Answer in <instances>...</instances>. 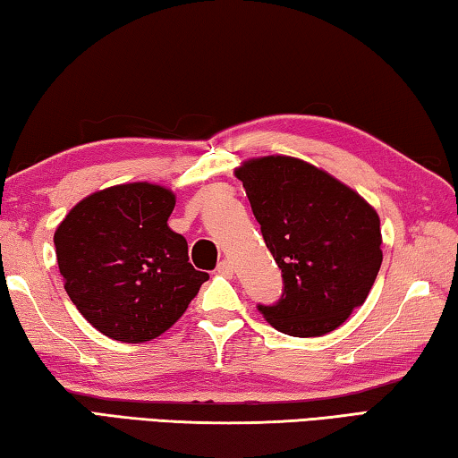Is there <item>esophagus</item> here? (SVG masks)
Segmentation results:
<instances>
[{"mask_svg": "<svg viewBox=\"0 0 458 458\" xmlns=\"http://www.w3.org/2000/svg\"><path fill=\"white\" fill-rule=\"evenodd\" d=\"M216 272L225 274V276L233 274V264H231V259H221L219 266H216Z\"/></svg>", "mask_w": 458, "mask_h": 458, "instance_id": "esophagus-1", "label": "esophagus"}]
</instances>
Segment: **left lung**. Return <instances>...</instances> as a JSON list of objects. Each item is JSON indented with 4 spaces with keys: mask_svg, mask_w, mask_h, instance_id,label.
Wrapping results in <instances>:
<instances>
[{
    "mask_svg": "<svg viewBox=\"0 0 458 458\" xmlns=\"http://www.w3.org/2000/svg\"><path fill=\"white\" fill-rule=\"evenodd\" d=\"M235 174L282 269L280 298L258 310L284 335L335 331L377 278V213L331 174L288 156L250 160Z\"/></svg>",
    "mask_w": 458,
    "mask_h": 458,
    "instance_id": "8db88e82",
    "label": "left lung"
}]
</instances>
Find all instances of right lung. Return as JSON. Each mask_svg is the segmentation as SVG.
Returning <instances> with one entry per match:
<instances>
[{
	"mask_svg": "<svg viewBox=\"0 0 458 458\" xmlns=\"http://www.w3.org/2000/svg\"><path fill=\"white\" fill-rule=\"evenodd\" d=\"M174 194L119 184L81 200L55 233L64 290L97 331L122 343L156 339L189 309L207 272L168 227Z\"/></svg>",
	"mask_w": 458,
	"mask_h": 458,
	"instance_id": "obj_1",
	"label": "right lung"
}]
</instances>
